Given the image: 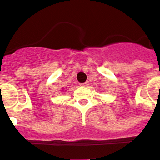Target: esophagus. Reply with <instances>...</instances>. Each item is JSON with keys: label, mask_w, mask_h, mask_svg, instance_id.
I'll return each mask as SVG.
<instances>
[{"label": "esophagus", "mask_w": 160, "mask_h": 160, "mask_svg": "<svg viewBox=\"0 0 160 160\" xmlns=\"http://www.w3.org/2000/svg\"><path fill=\"white\" fill-rule=\"evenodd\" d=\"M89 81H86V82H84V83H81V84H80V85H81V86H84V87H87L88 85H89Z\"/></svg>", "instance_id": "obj_1"}]
</instances>
